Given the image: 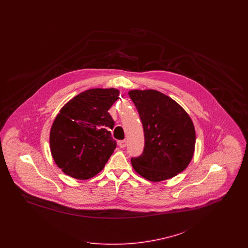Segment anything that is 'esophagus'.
Instances as JSON below:
<instances>
[{
    "label": "esophagus",
    "mask_w": 248,
    "mask_h": 248,
    "mask_svg": "<svg viewBox=\"0 0 248 248\" xmlns=\"http://www.w3.org/2000/svg\"><path fill=\"white\" fill-rule=\"evenodd\" d=\"M126 144H127V142L126 140H121V141H119V146H120V148H125L126 147Z\"/></svg>",
    "instance_id": "obj_1"
}]
</instances>
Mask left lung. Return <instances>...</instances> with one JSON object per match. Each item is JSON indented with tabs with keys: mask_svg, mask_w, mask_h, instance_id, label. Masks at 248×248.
Masks as SVG:
<instances>
[{
	"mask_svg": "<svg viewBox=\"0 0 248 248\" xmlns=\"http://www.w3.org/2000/svg\"><path fill=\"white\" fill-rule=\"evenodd\" d=\"M130 98L144 130L143 154L131 159L134 170L153 182L177 176L189 165L195 150V129L186 110L157 90H131Z\"/></svg>",
	"mask_w": 248,
	"mask_h": 248,
	"instance_id": "obj_1",
	"label": "left lung"
}]
</instances>
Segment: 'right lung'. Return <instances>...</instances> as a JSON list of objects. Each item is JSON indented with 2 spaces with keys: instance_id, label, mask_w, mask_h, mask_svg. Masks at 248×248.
I'll list each match as a JSON object with an SVG mask.
<instances>
[{
  "instance_id": "1",
  "label": "right lung",
  "mask_w": 248,
  "mask_h": 248,
  "mask_svg": "<svg viewBox=\"0 0 248 248\" xmlns=\"http://www.w3.org/2000/svg\"><path fill=\"white\" fill-rule=\"evenodd\" d=\"M118 89L93 88L68 101L50 130V150L56 165L68 176L88 179L98 174L116 148L108 112L119 98Z\"/></svg>"
}]
</instances>
